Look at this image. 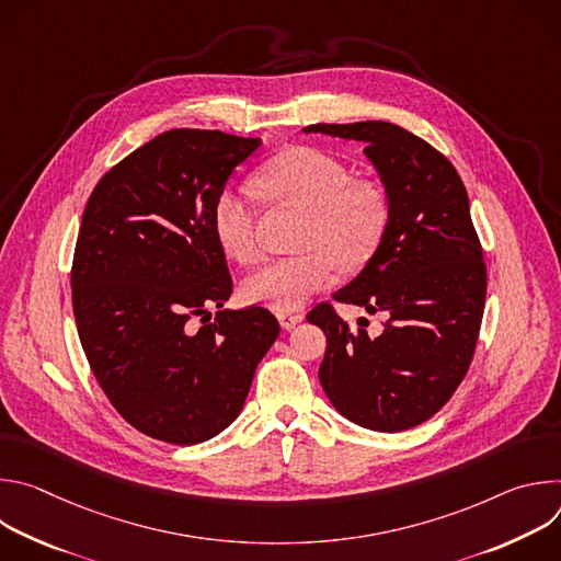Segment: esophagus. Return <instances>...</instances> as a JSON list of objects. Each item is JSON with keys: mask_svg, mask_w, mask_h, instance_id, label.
<instances>
[{"mask_svg": "<svg viewBox=\"0 0 561 561\" xmlns=\"http://www.w3.org/2000/svg\"><path fill=\"white\" fill-rule=\"evenodd\" d=\"M277 319H279V324H282V329H295L297 324H301L304 322V314L301 312H295V310H279L277 312Z\"/></svg>", "mask_w": 561, "mask_h": 561, "instance_id": "obj_1", "label": "esophagus"}]
</instances>
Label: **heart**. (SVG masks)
I'll list each match as a JSON object with an SVG mask.
<instances>
[{
	"mask_svg": "<svg viewBox=\"0 0 561 561\" xmlns=\"http://www.w3.org/2000/svg\"><path fill=\"white\" fill-rule=\"evenodd\" d=\"M264 195L304 213L297 257L271 260L242 284L249 304L297 308L335 279V266L357 271L381 247L390 202L370 180H353L335 154L314 146H288L260 169ZM213 230L221 251L242 264L260 255L257 206L242 188H224L213 202Z\"/></svg>",
	"mask_w": 561,
	"mask_h": 561,
	"instance_id": "b5f03b06",
	"label": "heart"
}]
</instances>
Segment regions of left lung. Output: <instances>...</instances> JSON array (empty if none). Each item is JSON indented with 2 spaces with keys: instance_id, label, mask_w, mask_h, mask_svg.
Returning <instances> with one entry per match:
<instances>
[{
  "instance_id": "8db88e82",
  "label": "left lung",
  "mask_w": 561,
  "mask_h": 561,
  "mask_svg": "<svg viewBox=\"0 0 561 561\" xmlns=\"http://www.w3.org/2000/svg\"><path fill=\"white\" fill-rule=\"evenodd\" d=\"M304 133L362 141L390 202L381 247L333 295L388 322L368 337L331 301L317 304L306 319L327 335L319 381L346 420L381 433L413 428L453 397L482 327L486 264L466 186L437 148L402 126L312 124Z\"/></svg>"
}]
</instances>
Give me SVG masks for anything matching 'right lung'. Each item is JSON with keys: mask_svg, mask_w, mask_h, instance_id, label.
Returning <instances> with one entry per match:
<instances>
[{"mask_svg": "<svg viewBox=\"0 0 561 561\" xmlns=\"http://www.w3.org/2000/svg\"><path fill=\"white\" fill-rule=\"evenodd\" d=\"M260 144L167 130L115 164L84 208L70 268L79 342L115 411L152 439L191 446L232 424L279 335L262 306L221 308L232 279L213 230L215 197Z\"/></svg>", "mask_w": 561, "mask_h": 561, "instance_id": "right-lung-1", "label": "right lung"}]
</instances>
